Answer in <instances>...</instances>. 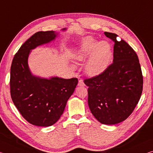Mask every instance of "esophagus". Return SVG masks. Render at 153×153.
Returning <instances> with one entry per match:
<instances>
[{
  "label": "esophagus",
  "mask_w": 153,
  "mask_h": 153,
  "mask_svg": "<svg viewBox=\"0 0 153 153\" xmlns=\"http://www.w3.org/2000/svg\"><path fill=\"white\" fill-rule=\"evenodd\" d=\"M78 86H85V84H84V82L82 79H79V82H78Z\"/></svg>",
  "instance_id": "obj_1"
}]
</instances>
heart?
<instances>
[{"label": "heart", "mask_w": 153, "mask_h": 153, "mask_svg": "<svg viewBox=\"0 0 153 153\" xmlns=\"http://www.w3.org/2000/svg\"><path fill=\"white\" fill-rule=\"evenodd\" d=\"M74 59L84 61L85 72L88 76H96L103 73L110 65L113 56L111 45L106 42H99L93 37L84 38L75 50Z\"/></svg>", "instance_id": "b5f03b06"}]
</instances>
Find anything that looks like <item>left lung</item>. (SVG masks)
I'll list each match as a JSON object with an SVG mask.
<instances>
[{
    "label": "left lung",
    "mask_w": 153,
    "mask_h": 153,
    "mask_svg": "<svg viewBox=\"0 0 153 153\" xmlns=\"http://www.w3.org/2000/svg\"><path fill=\"white\" fill-rule=\"evenodd\" d=\"M114 42L113 62L102 74L84 79L91 113L104 125H115L129 117L139 101L143 76L137 55L115 33H104Z\"/></svg>",
    "instance_id": "8db88e82"
}]
</instances>
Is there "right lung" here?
Segmentation results:
<instances>
[{"mask_svg": "<svg viewBox=\"0 0 153 153\" xmlns=\"http://www.w3.org/2000/svg\"><path fill=\"white\" fill-rule=\"evenodd\" d=\"M57 35L53 30L34 34L22 45L11 67L12 101L29 123L39 127H49L59 120L78 83L76 77L43 78L33 76L30 71L28 59L31 50L54 41Z\"/></svg>", "mask_w": 153, "mask_h": 153, "instance_id": "add662e5", "label": "right lung"}]
</instances>
